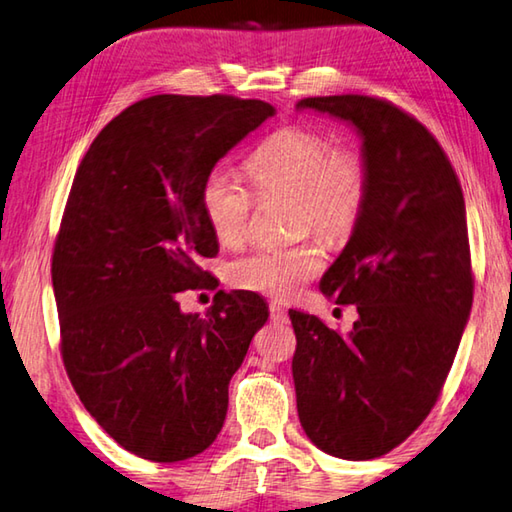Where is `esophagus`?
I'll return each instance as SVG.
<instances>
[{
    "label": "esophagus",
    "instance_id": "obj_1",
    "mask_svg": "<svg viewBox=\"0 0 512 512\" xmlns=\"http://www.w3.org/2000/svg\"><path fill=\"white\" fill-rule=\"evenodd\" d=\"M268 309H271V320H273V323H287V320H289L287 309H284L280 302H271V307H268Z\"/></svg>",
    "mask_w": 512,
    "mask_h": 512
}]
</instances>
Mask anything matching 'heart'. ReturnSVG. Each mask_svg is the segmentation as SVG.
I'll list each match as a JSON object with an SVG mask.
<instances>
[{
	"label": "heart",
	"instance_id": "obj_1",
	"mask_svg": "<svg viewBox=\"0 0 512 512\" xmlns=\"http://www.w3.org/2000/svg\"><path fill=\"white\" fill-rule=\"evenodd\" d=\"M248 176L259 196H293L298 235L314 230L329 244H343L357 230L370 194V171L354 149H332L314 128L289 126L273 133L248 158ZM255 198L228 171L214 169L203 180L201 210L223 246L248 237ZM325 253L316 241L289 248H257L228 266L235 289L271 298H291L323 273Z\"/></svg>",
	"mask_w": 512,
	"mask_h": 512
}]
</instances>
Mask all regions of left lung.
<instances>
[{
  "mask_svg": "<svg viewBox=\"0 0 512 512\" xmlns=\"http://www.w3.org/2000/svg\"><path fill=\"white\" fill-rule=\"evenodd\" d=\"M357 128L370 194L348 246L320 280L357 305L350 334L289 309L300 424L323 452L368 461L411 436L436 404L472 309L463 189L418 119L391 101H298Z\"/></svg>",
  "mask_w": 512,
  "mask_h": 512,
  "instance_id": "1",
  "label": "left lung"
}]
</instances>
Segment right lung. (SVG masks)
I'll return each mask as SVG.
<instances>
[{
    "instance_id": "right-lung-1",
    "label": "right lung",
    "mask_w": 512,
    "mask_h": 512,
    "mask_svg": "<svg viewBox=\"0 0 512 512\" xmlns=\"http://www.w3.org/2000/svg\"><path fill=\"white\" fill-rule=\"evenodd\" d=\"M275 115L228 94H155L97 135L76 171L51 259L60 352L76 395L128 452L176 463L214 443L228 384L268 320L257 293H223L201 318L178 293L219 253L201 187Z\"/></svg>"
}]
</instances>
